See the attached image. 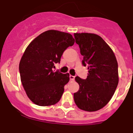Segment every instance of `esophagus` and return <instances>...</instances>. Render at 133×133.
<instances>
[{
  "mask_svg": "<svg viewBox=\"0 0 133 133\" xmlns=\"http://www.w3.org/2000/svg\"><path fill=\"white\" fill-rule=\"evenodd\" d=\"M69 78H70V80H74L75 76H73V75H69Z\"/></svg>",
  "mask_w": 133,
  "mask_h": 133,
  "instance_id": "esophagus-1",
  "label": "esophagus"
}]
</instances>
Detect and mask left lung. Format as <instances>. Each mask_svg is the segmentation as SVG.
<instances>
[{
    "label": "left lung",
    "mask_w": 133,
    "mask_h": 133,
    "mask_svg": "<svg viewBox=\"0 0 133 133\" xmlns=\"http://www.w3.org/2000/svg\"><path fill=\"white\" fill-rule=\"evenodd\" d=\"M74 36L84 57L82 65H88L89 73L86 79L75 77L80 88L73 95L75 102L84 111H98L107 105L117 88V60L111 48L100 36L88 33H76Z\"/></svg>",
    "instance_id": "8db88e82"
}]
</instances>
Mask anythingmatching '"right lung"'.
Here are the masks:
<instances>
[{
  "label": "right lung",
  "mask_w": 133,
  "mask_h": 133,
  "mask_svg": "<svg viewBox=\"0 0 133 133\" xmlns=\"http://www.w3.org/2000/svg\"><path fill=\"white\" fill-rule=\"evenodd\" d=\"M75 43L71 34L48 30L36 37L25 49L19 64L21 80L28 98L40 106L54 105L60 100L69 73L54 72L64 51Z\"/></svg>",
  "instance_id": "1"
}]
</instances>
